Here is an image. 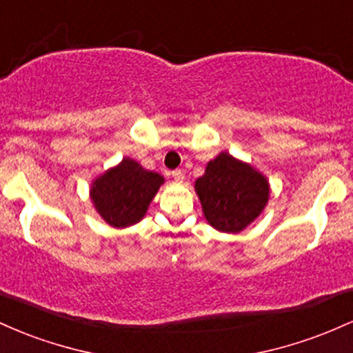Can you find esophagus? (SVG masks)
Segmentation results:
<instances>
[{"label": "esophagus", "mask_w": 353, "mask_h": 353, "mask_svg": "<svg viewBox=\"0 0 353 353\" xmlns=\"http://www.w3.org/2000/svg\"><path fill=\"white\" fill-rule=\"evenodd\" d=\"M172 176H173V180H176V181H183V178H185L181 170H175V172H172Z\"/></svg>", "instance_id": "34e87169"}]
</instances>
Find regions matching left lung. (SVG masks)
Instances as JSON below:
<instances>
[{
	"instance_id": "left-lung-1",
	"label": "left lung",
	"mask_w": 353,
	"mask_h": 353,
	"mask_svg": "<svg viewBox=\"0 0 353 353\" xmlns=\"http://www.w3.org/2000/svg\"><path fill=\"white\" fill-rule=\"evenodd\" d=\"M205 220L223 233H240L263 213L270 198L267 176L247 161L221 152L195 181Z\"/></svg>"
}]
</instances>
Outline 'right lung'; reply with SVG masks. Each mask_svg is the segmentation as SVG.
Instances as JSON below:
<instances>
[{"label": "right lung", "mask_w": 353, "mask_h": 353, "mask_svg": "<svg viewBox=\"0 0 353 353\" xmlns=\"http://www.w3.org/2000/svg\"><path fill=\"white\" fill-rule=\"evenodd\" d=\"M165 178L145 170L133 158H123L91 181L90 200L98 215L114 228L143 220Z\"/></svg>", "instance_id": "1"}]
</instances>
